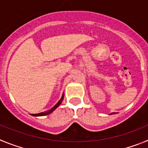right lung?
Instances as JSON below:
<instances>
[{
	"label": "right lung",
	"mask_w": 148,
	"mask_h": 148,
	"mask_svg": "<svg viewBox=\"0 0 148 148\" xmlns=\"http://www.w3.org/2000/svg\"><path fill=\"white\" fill-rule=\"evenodd\" d=\"M63 97H64V94H62V98H61V99H60L59 102H58V103L56 104L55 106H54V107H53L51 109V110H49V111H47V112H45V113H40V114H32V116H46V115H49V114H51V112H53V111H54V110H55V109L57 108H58V106H60V103H61V102H62V99H63Z\"/></svg>",
	"instance_id": "obj_1"
}]
</instances>
